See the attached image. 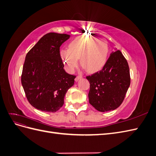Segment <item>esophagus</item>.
I'll use <instances>...</instances> for the list:
<instances>
[{
    "label": "esophagus",
    "instance_id": "1",
    "mask_svg": "<svg viewBox=\"0 0 156 156\" xmlns=\"http://www.w3.org/2000/svg\"><path fill=\"white\" fill-rule=\"evenodd\" d=\"M81 78H83V75H77V76L75 77V81H78L79 79H81Z\"/></svg>",
    "mask_w": 156,
    "mask_h": 156
}]
</instances>
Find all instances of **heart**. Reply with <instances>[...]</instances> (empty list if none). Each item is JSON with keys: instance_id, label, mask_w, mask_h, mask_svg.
Returning a JSON list of instances; mask_svg holds the SVG:
<instances>
[{"instance_id": "heart-1", "label": "heart", "mask_w": 156, "mask_h": 156, "mask_svg": "<svg viewBox=\"0 0 156 156\" xmlns=\"http://www.w3.org/2000/svg\"><path fill=\"white\" fill-rule=\"evenodd\" d=\"M108 51L106 40L83 36L71 41L68 49H61L60 56L70 72H73L77 66L79 58L80 64L88 72H96L106 64Z\"/></svg>"}]
</instances>
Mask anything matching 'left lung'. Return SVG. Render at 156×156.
<instances>
[{
  "instance_id": "obj_1",
  "label": "left lung",
  "mask_w": 156,
  "mask_h": 156,
  "mask_svg": "<svg viewBox=\"0 0 156 156\" xmlns=\"http://www.w3.org/2000/svg\"><path fill=\"white\" fill-rule=\"evenodd\" d=\"M87 79L90 83L89 103L98 111L115 110L123 102L130 85L128 63L117 50L110 55L101 71Z\"/></svg>"
}]
</instances>
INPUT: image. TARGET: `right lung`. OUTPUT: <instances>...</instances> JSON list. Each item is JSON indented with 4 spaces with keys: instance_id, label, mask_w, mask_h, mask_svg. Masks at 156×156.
<instances>
[{
    "instance_id": "add662e5",
    "label": "right lung",
    "mask_w": 156,
    "mask_h": 156,
    "mask_svg": "<svg viewBox=\"0 0 156 156\" xmlns=\"http://www.w3.org/2000/svg\"><path fill=\"white\" fill-rule=\"evenodd\" d=\"M70 36L50 32L26 55L21 83L30 105L40 111L55 112L62 107L75 75L68 74L60 56V47Z\"/></svg>"
}]
</instances>
